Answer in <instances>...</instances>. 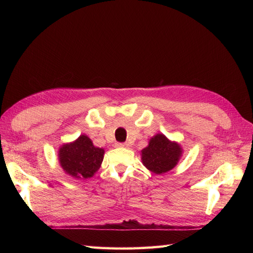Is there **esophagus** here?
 Instances as JSON below:
<instances>
[{"label": "esophagus", "instance_id": "obj_1", "mask_svg": "<svg viewBox=\"0 0 253 253\" xmlns=\"http://www.w3.org/2000/svg\"><path fill=\"white\" fill-rule=\"evenodd\" d=\"M116 147H118V148H128V147H129V143L118 142V143H116Z\"/></svg>", "mask_w": 253, "mask_h": 253}]
</instances>
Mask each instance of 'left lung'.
Returning a JSON list of instances; mask_svg holds the SVG:
<instances>
[{"mask_svg":"<svg viewBox=\"0 0 253 253\" xmlns=\"http://www.w3.org/2000/svg\"><path fill=\"white\" fill-rule=\"evenodd\" d=\"M181 154L179 143L170 141L163 133H158L150 139L148 147L141 150V160L150 171L163 174L175 168Z\"/></svg>","mask_w":253,"mask_h":253,"instance_id":"left-lung-1","label":"left lung"}]
</instances>
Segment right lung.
<instances>
[{
	"mask_svg": "<svg viewBox=\"0 0 253 253\" xmlns=\"http://www.w3.org/2000/svg\"><path fill=\"white\" fill-rule=\"evenodd\" d=\"M104 150L94 147L91 139L80 135L76 140L58 149V161L62 169L73 178L87 179L100 169Z\"/></svg>",
	"mask_w": 253,
	"mask_h": 253,
	"instance_id": "add662e5",
	"label": "right lung"
}]
</instances>
